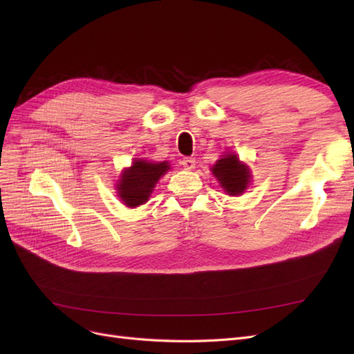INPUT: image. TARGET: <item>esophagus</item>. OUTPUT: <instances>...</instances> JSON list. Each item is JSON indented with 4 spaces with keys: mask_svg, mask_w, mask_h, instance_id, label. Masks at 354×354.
<instances>
[{
    "mask_svg": "<svg viewBox=\"0 0 354 354\" xmlns=\"http://www.w3.org/2000/svg\"><path fill=\"white\" fill-rule=\"evenodd\" d=\"M181 165H183L185 169L190 171V169L195 168L196 160H195V158H183V159H181Z\"/></svg>",
    "mask_w": 354,
    "mask_h": 354,
    "instance_id": "esophagus-1",
    "label": "esophagus"
}]
</instances>
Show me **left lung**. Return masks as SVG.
<instances>
[{
  "label": "left lung",
  "mask_w": 354,
  "mask_h": 354,
  "mask_svg": "<svg viewBox=\"0 0 354 354\" xmlns=\"http://www.w3.org/2000/svg\"><path fill=\"white\" fill-rule=\"evenodd\" d=\"M211 173L218 180L224 192H227V195L230 196L242 195L245 189L248 187L251 178L248 165L241 162L234 153L223 155L216 165L211 168Z\"/></svg>",
  "instance_id": "8db88e82"
}]
</instances>
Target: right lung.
I'll return each instance as SVG.
<instances>
[{
    "label": "right lung",
    "mask_w": 354,
    "mask_h": 354,
    "mask_svg": "<svg viewBox=\"0 0 354 354\" xmlns=\"http://www.w3.org/2000/svg\"><path fill=\"white\" fill-rule=\"evenodd\" d=\"M169 169L167 160L151 162V160L134 159L130 168H125L116 185L118 196L127 207L136 208L147 202L158 180Z\"/></svg>",
    "instance_id": "add662e5"
}]
</instances>
